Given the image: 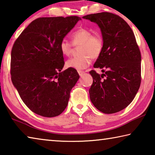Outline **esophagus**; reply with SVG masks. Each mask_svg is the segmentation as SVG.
Segmentation results:
<instances>
[{
    "instance_id": "34e87169",
    "label": "esophagus",
    "mask_w": 155,
    "mask_h": 155,
    "mask_svg": "<svg viewBox=\"0 0 155 155\" xmlns=\"http://www.w3.org/2000/svg\"><path fill=\"white\" fill-rule=\"evenodd\" d=\"M78 74L80 75V77H82V76L83 75V74H84V73H85V72H83V71H78Z\"/></svg>"
}]
</instances>
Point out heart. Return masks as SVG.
Segmentation results:
<instances>
[{
    "mask_svg": "<svg viewBox=\"0 0 155 155\" xmlns=\"http://www.w3.org/2000/svg\"><path fill=\"white\" fill-rule=\"evenodd\" d=\"M73 44L64 38L60 41L59 50L64 56L71 55L73 44L82 45L79 53L81 55L68 59L65 63L67 68L77 70H83L91 64V58L97 59L101 55L104 47L103 37L98 33L86 28H80L72 34Z\"/></svg>",
    "mask_w": 155,
    "mask_h": 155,
    "instance_id": "1",
    "label": "heart"
}]
</instances>
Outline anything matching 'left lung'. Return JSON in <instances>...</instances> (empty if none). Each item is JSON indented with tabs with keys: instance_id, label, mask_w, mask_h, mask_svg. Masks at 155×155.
<instances>
[{
	"instance_id": "left-lung-1",
	"label": "left lung",
	"mask_w": 155,
	"mask_h": 155,
	"mask_svg": "<svg viewBox=\"0 0 155 155\" xmlns=\"http://www.w3.org/2000/svg\"><path fill=\"white\" fill-rule=\"evenodd\" d=\"M101 28L103 52L90 74L93 83L89 90L91 103L104 114L120 111L129 104L141 84V53L134 33L124 20L111 13L102 12L83 16Z\"/></svg>"
}]
</instances>
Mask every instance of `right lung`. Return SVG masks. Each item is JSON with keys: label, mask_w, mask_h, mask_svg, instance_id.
Here are the masks:
<instances>
[{"label": "right lung", "mask_w": 155, "mask_h": 155, "mask_svg": "<svg viewBox=\"0 0 155 155\" xmlns=\"http://www.w3.org/2000/svg\"><path fill=\"white\" fill-rule=\"evenodd\" d=\"M81 18H40L22 31L11 54L13 85L30 110L52 117L66 108L79 78L75 69L61 72L65 62L59 44Z\"/></svg>", "instance_id": "obj_1"}]
</instances>
